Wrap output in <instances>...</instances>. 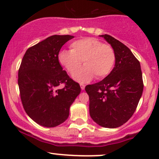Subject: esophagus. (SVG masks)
Wrapping results in <instances>:
<instances>
[{"label":"esophagus","mask_w":159,"mask_h":159,"mask_svg":"<svg viewBox=\"0 0 159 159\" xmlns=\"http://www.w3.org/2000/svg\"><path fill=\"white\" fill-rule=\"evenodd\" d=\"M80 87H81V89L82 90H84V88H85V85L84 84H80Z\"/></svg>","instance_id":"1"}]
</instances>
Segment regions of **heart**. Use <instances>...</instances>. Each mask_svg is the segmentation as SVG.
<instances>
[{"mask_svg": "<svg viewBox=\"0 0 159 159\" xmlns=\"http://www.w3.org/2000/svg\"><path fill=\"white\" fill-rule=\"evenodd\" d=\"M70 51L63 50L58 54L60 63L72 74L80 67L85 66L73 75L75 80L88 82L94 75L102 79L111 73L116 62V53L111 45L103 44L95 38H84L72 42Z\"/></svg>", "mask_w": 159, "mask_h": 159, "instance_id": "obj_1", "label": "heart"}]
</instances>
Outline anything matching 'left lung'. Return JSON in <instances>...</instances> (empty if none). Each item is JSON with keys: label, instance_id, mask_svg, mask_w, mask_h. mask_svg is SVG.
Segmentation results:
<instances>
[{"label": "left lung", "instance_id": "8db88e82", "mask_svg": "<svg viewBox=\"0 0 159 159\" xmlns=\"http://www.w3.org/2000/svg\"><path fill=\"white\" fill-rule=\"evenodd\" d=\"M103 37L116 53L115 66L102 81L86 86L90 115L105 128H117L132 117L143 90L140 62L126 45L110 35Z\"/></svg>", "mask_w": 159, "mask_h": 159}]
</instances>
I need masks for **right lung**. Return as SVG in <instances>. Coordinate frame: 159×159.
<instances>
[{
	"mask_svg": "<svg viewBox=\"0 0 159 159\" xmlns=\"http://www.w3.org/2000/svg\"><path fill=\"white\" fill-rule=\"evenodd\" d=\"M72 38L49 36L27 49L20 65L18 84L24 109L44 127H55L65 122L69 107L81 92L79 84L69 78L58 60L62 46ZM61 83L65 87L58 89Z\"/></svg>",
	"mask_w": 159,
	"mask_h": 159,
	"instance_id": "right-lung-1",
	"label": "right lung"
}]
</instances>
